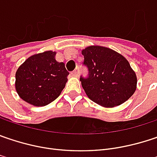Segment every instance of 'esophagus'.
Wrapping results in <instances>:
<instances>
[{
  "mask_svg": "<svg viewBox=\"0 0 157 157\" xmlns=\"http://www.w3.org/2000/svg\"><path fill=\"white\" fill-rule=\"evenodd\" d=\"M71 75H72L73 76H78V75H79L78 69H75V71H73V72L71 73Z\"/></svg>",
  "mask_w": 157,
  "mask_h": 157,
  "instance_id": "1",
  "label": "esophagus"
}]
</instances>
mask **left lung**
I'll return each mask as SVG.
<instances>
[{"label":"left lung","mask_w":157,"mask_h":157,"mask_svg":"<svg viewBox=\"0 0 157 157\" xmlns=\"http://www.w3.org/2000/svg\"><path fill=\"white\" fill-rule=\"evenodd\" d=\"M82 54L89 76L80 81L90 100L103 107H115L133 95L137 75L122 54L98 45L88 46Z\"/></svg>","instance_id":"obj_1"}]
</instances>
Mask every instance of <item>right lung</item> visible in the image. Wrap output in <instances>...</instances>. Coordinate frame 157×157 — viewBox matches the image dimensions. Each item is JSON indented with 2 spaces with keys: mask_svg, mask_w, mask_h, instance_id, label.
Masks as SVG:
<instances>
[{
  "mask_svg": "<svg viewBox=\"0 0 157 157\" xmlns=\"http://www.w3.org/2000/svg\"><path fill=\"white\" fill-rule=\"evenodd\" d=\"M56 54L52 51L34 54L17 68L15 87L24 101L43 106L59 96L69 73L63 62L56 60Z\"/></svg>",
  "mask_w": 157,
  "mask_h": 157,
  "instance_id": "obj_1",
  "label": "right lung"
}]
</instances>
